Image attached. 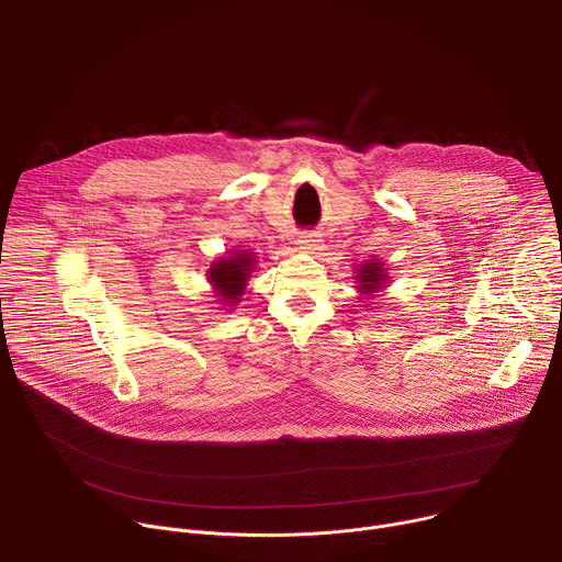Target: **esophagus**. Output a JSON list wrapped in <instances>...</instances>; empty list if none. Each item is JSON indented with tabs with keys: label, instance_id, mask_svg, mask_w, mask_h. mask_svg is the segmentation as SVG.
I'll return each instance as SVG.
<instances>
[{
	"label": "esophagus",
	"instance_id": "34e87169",
	"mask_svg": "<svg viewBox=\"0 0 562 562\" xmlns=\"http://www.w3.org/2000/svg\"><path fill=\"white\" fill-rule=\"evenodd\" d=\"M297 245H300V249H304V251H315V249H317V239H315L313 235H304Z\"/></svg>",
	"mask_w": 562,
	"mask_h": 562
}]
</instances>
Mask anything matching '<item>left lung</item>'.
Here are the masks:
<instances>
[{"instance_id":"8db88e82","label":"left lung","mask_w":562,"mask_h":562,"mask_svg":"<svg viewBox=\"0 0 562 562\" xmlns=\"http://www.w3.org/2000/svg\"><path fill=\"white\" fill-rule=\"evenodd\" d=\"M356 280H358V289H360V293H364V295H373V293H378V291L386 284V271L382 269V265H380V262H375V260H367L364 265H360Z\"/></svg>"}]
</instances>
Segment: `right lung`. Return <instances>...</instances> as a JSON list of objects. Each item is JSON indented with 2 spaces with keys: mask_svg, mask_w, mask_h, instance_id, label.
<instances>
[{
  "mask_svg": "<svg viewBox=\"0 0 562 562\" xmlns=\"http://www.w3.org/2000/svg\"><path fill=\"white\" fill-rule=\"evenodd\" d=\"M256 262L249 251H231L228 258H220L211 265L206 278L224 306H233L243 297Z\"/></svg>",
  "mask_w": 562,
  "mask_h": 562,
  "instance_id": "add662e5",
  "label": "right lung"
}]
</instances>
